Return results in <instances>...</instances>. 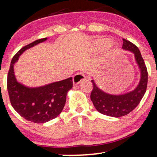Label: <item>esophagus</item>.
<instances>
[{
  "mask_svg": "<svg viewBox=\"0 0 157 157\" xmlns=\"http://www.w3.org/2000/svg\"><path fill=\"white\" fill-rule=\"evenodd\" d=\"M86 79V76H85L83 72H79L74 75L73 77V83L75 85L79 84L82 80H84Z\"/></svg>",
  "mask_w": 157,
  "mask_h": 157,
  "instance_id": "34e87169",
  "label": "esophagus"
}]
</instances>
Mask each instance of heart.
I'll use <instances>...</instances> for the list:
<instances>
[{
	"label": "heart",
	"instance_id": "obj_1",
	"mask_svg": "<svg viewBox=\"0 0 157 157\" xmlns=\"http://www.w3.org/2000/svg\"><path fill=\"white\" fill-rule=\"evenodd\" d=\"M106 44H107V41L104 39H100V40H97L94 42V46H96L97 48H101L102 46H105ZM107 46L109 48H111L113 46V44L112 43H109V44L107 45Z\"/></svg>",
	"mask_w": 157,
	"mask_h": 157
}]
</instances>
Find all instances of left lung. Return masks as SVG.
Instances as JSON below:
<instances>
[{
  "label": "left lung",
  "mask_w": 157,
  "mask_h": 157,
  "mask_svg": "<svg viewBox=\"0 0 157 157\" xmlns=\"http://www.w3.org/2000/svg\"><path fill=\"white\" fill-rule=\"evenodd\" d=\"M122 48L134 54L135 59L141 71V79L137 87L125 94L111 95L98 89L94 80H91L93 89L91 92V100L94 105L100 113L113 117H120L131 112L141 101L147 85V68L138 47L125 39H122Z\"/></svg>",
  "instance_id": "left-lung-1"
}]
</instances>
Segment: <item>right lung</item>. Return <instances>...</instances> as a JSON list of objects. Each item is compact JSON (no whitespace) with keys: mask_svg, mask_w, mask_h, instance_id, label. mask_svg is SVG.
<instances>
[{"mask_svg":"<svg viewBox=\"0 0 157 157\" xmlns=\"http://www.w3.org/2000/svg\"><path fill=\"white\" fill-rule=\"evenodd\" d=\"M46 39H38L20 49L11 61L7 75V91L11 105L22 117L35 123H44L57 117L63 109L67 92L73 86L72 77L37 88L26 87L16 80L14 63L19 56Z\"/></svg>","mask_w":157,"mask_h":157,"instance_id":"add662e5","label":"right lung"}]
</instances>
